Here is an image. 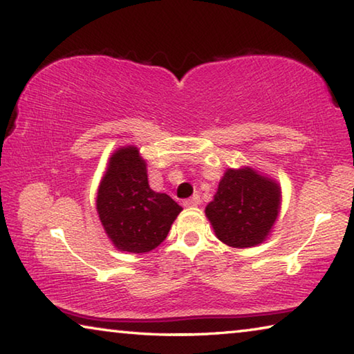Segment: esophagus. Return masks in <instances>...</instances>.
Masks as SVG:
<instances>
[{
  "instance_id": "obj_1",
  "label": "esophagus",
  "mask_w": 354,
  "mask_h": 354,
  "mask_svg": "<svg viewBox=\"0 0 354 354\" xmlns=\"http://www.w3.org/2000/svg\"><path fill=\"white\" fill-rule=\"evenodd\" d=\"M200 203H201L200 196H198V195H194V196H192V198H189V200H185V201H184V206H187V207H194V206H198Z\"/></svg>"
}]
</instances>
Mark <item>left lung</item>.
Instances as JSON below:
<instances>
[{"label":"left lung","mask_w":354,"mask_h":354,"mask_svg":"<svg viewBox=\"0 0 354 354\" xmlns=\"http://www.w3.org/2000/svg\"><path fill=\"white\" fill-rule=\"evenodd\" d=\"M279 211V183L243 165L225 171L205 212L218 241L232 248H251L267 241Z\"/></svg>","instance_id":"left-lung-1"}]
</instances>
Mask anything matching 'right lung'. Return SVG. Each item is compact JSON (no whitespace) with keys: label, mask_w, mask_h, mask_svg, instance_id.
<instances>
[{"label":"right lung","mask_w":354,"mask_h":354,"mask_svg":"<svg viewBox=\"0 0 354 354\" xmlns=\"http://www.w3.org/2000/svg\"><path fill=\"white\" fill-rule=\"evenodd\" d=\"M183 207L148 184L147 162L134 145L111 154L97 192V212L113 247L148 253L169 234Z\"/></svg>","instance_id":"add662e5"}]
</instances>
